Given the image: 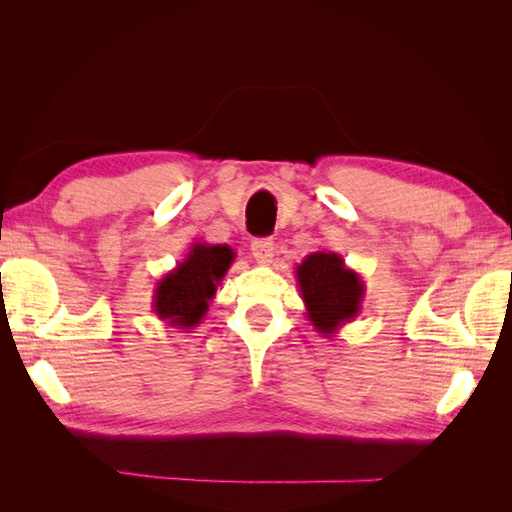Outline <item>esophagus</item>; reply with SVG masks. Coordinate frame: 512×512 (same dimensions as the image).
I'll list each match as a JSON object with an SVG mask.
<instances>
[{
  "label": "esophagus",
  "instance_id": "esophagus-1",
  "mask_svg": "<svg viewBox=\"0 0 512 512\" xmlns=\"http://www.w3.org/2000/svg\"><path fill=\"white\" fill-rule=\"evenodd\" d=\"M252 254L256 258V262H260V265H271L273 262V256H275V247H273V241L271 239H254L252 241Z\"/></svg>",
  "mask_w": 512,
  "mask_h": 512
}]
</instances>
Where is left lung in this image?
<instances>
[{
    "mask_svg": "<svg viewBox=\"0 0 512 512\" xmlns=\"http://www.w3.org/2000/svg\"><path fill=\"white\" fill-rule=\"evenodd\" d=\"M305 314L322 337H333L361 314L365 284L337 252H312L294 269Z\"/></svg>",
    "mask_w": 512,
    "mask_h": 512,
    "instance_id": "8db88e82",
    "label": "left lung"
}]
</instances>
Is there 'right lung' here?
<instances>
[{"label":"right lung","mask_w":512,"mask_h":512,"mask_svg":"<svg viewBox=\"0 0 512 512\" xmlns=\"http://www.w3.org/2000/svg\"><path fill=\"white\" fill-rule=\"evenodd\" d=\"M235 256L226 243H192L190 252L173 271L162 275L153 290L151 307L158 320L175 329L198 327Z\"/></svg>","instance_id":"obj_1"}]
</instances>
